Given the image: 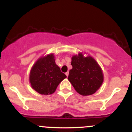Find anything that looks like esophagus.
<instances>
[{
  "label": "esophagus",
  "instance_id": "34e87169",
  "mask_svg": "<svg viewBox=\"0 0 132 132\" xmlns=\"http://www.w3.org/2000/svg\"><path fill=\"white\" fill-rule=\"evenodd\" d=\"M65 74H66V76H67V77H68V75H69V72H68V71H67V72H66V73H65Z\"/></svg>",
  "mask_w": 132,
  "mask_h": 132
}]
</instances>
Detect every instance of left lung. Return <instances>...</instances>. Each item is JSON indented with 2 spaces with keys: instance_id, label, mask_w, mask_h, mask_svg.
I'll list each match as a JSON object with an SVG mask.
<instances>
[{
  "instance_id": "8db88e82",
  "label": "left lung",
  "mask_w": 132,
  "mask_h": 132,
  "mask_svg": "<svg viewBox=\"0 0 132 132\" xmlns=\"http://www.w3.org/2000/svg\"><path fill=\"white\" fill-rule=\"evenodd\" d=\"M72 69L68 79L77 93L90 95L98 90L104 80L103 70L92 57H84L81 52L71 57Z\"/></svg>"
}]
</instances>
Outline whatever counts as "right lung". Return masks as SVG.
I'll return each instance as SVG.
<instances>
[{
    "mask_svg": "<svg viewBox=\"0 0 132 132\" xmlns=\"http://www.w3.org/2000/svg\"><path fill=\"white\" fill-rule=\"evenodd\" d=\"M66 75L56 64L53 53L41 57L32 66L29 73V83L34 90L41 95L54 93Z\"/></svg>",
    "mask_w": 132,
    "mask_h": 132,
    "instance_id": "obj_1",
    "label": "right lung"
}]
</instances>
